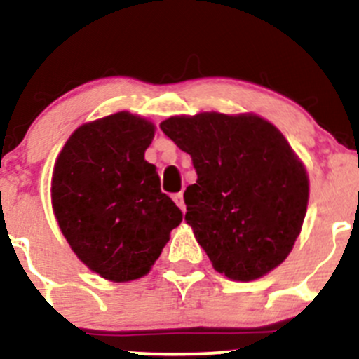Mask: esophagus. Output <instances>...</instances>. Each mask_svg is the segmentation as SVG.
<instances>
[{
  "label": "esophagus",
  "instance_id": "obj_1",
  "mask_svg": "<svg viewBox=\"0 0 359 359\" xmlns=\"http://www.w3.org/2000/svg\"><path fill=\"white\" fill-rule=\"evenodd\" d=\"M173 201L177 203V206H179L180 210H184V208H186V205H184V194H182V193H177V194H173Z\"/></svg>",
  "mask_w": 359,
  "mask_h": 359
}]
</instances>
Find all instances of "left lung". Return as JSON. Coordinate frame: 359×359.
Instances as JSON below:
<instances>
[{
    "instance_id": "left-lung-1",
    "label": "left lung",
    "mask_w": 359,
    "mask_h": 359,
    "mask_svg": "<svg viewBox=\"0 0 359 359\" xmlns=\"http://www.w3.org/2000/svg\"><path fill=\"white\" fill-rule=\"evenodd\" d=\"M159 128L193 159L186 220L213 267L250 281L280 266L309 198L306 168L280 130L259 116L220 112L175 116Z\"/></svg>"
}]
</instances>
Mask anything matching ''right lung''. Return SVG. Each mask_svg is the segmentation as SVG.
Instances as JSON below:
<instances>
[{"mask_svg": "<svg viewBox=\"0 0 359 359\" xmlns=\"http://www.w3.org/2000/svg\"><path fill=\"white\" fill-rule=\"evenodd\" d=\"M154 125L116 112L83 125L57 158L53 212L72 252L111 281L149 273L182 212L144 159Z\"/></svg>", "mask_w": 359, "mask_h": 359, "instance_id": "add662e5", "label": "right lung"}]
</instances>
